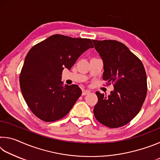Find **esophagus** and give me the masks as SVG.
Segmentation results:
<instances>
[{
  "instance_id": "esophagus-1",
  "label": "esophagus",
  "mask_w": 160,
  "mask_h": 160,
  "mask_svg": "<svg viewBox=\"0 0 160 160\" xmlns=\"http://www.w3.org/2000/svg\"><path fill=\"white\" fill-rule=\"evenodd\" d=\"M90 92L88 90H85V89H83L82 90V95H86V94H90Z\"/></svg>"
}]
</instances>
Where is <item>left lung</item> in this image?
Here are the masks:
<instances>
[{"instance_id":"1","label":"left lung","mask_w":160,"mask_h":160,"mask_svg":"<svg viewBox=\"0 0 160 160\" xmlns=\"http://www.w3.org/2000/svg\"><path fill=\"white\" fill-rule=\"evenodd\" d=\"M104 63L103 80L114 90L106 96L97 92L94 108L97 120L109 128L129 123L142 106L147 94V76L141 61L125 44L116 40H92Z\"/></svg>"}]
</instances>
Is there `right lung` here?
I'll use <instances>...</instances> for the list:
<instances>
[{
  "label": "right lung",
  "instance_id": "1",
  "mask_svg": "<svg viewBox=\"0 0 160 160\" xmlns=\"http://www.w3.org/2000/svg\"><path fill=\"white\" fill-rule=\"evenodd\" d=\"M90 39L54 34L32 47L20 75V90L32 112L53 122L64 117L82 94L76 85L63 86L61 75L81 54L93 48Z\"/></svg>",
  "mask_w": 160,
  "mask_h": 160
}]
</instances>
